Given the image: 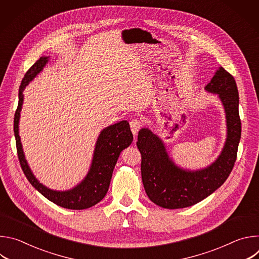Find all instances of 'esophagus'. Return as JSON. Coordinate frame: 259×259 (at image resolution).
Masks as SVG:
<instances>
[{"mask_svg": "<svg viewBox=\"0 0 259 259\" xmlns=\"http://www.w3.org/2000/svg\"><path fill=\"white\" fill-rule=\"evenodd\" d=\"M141 122L137 119H133L130 121V127H131V131L133 133V135H136L138 133V131L141 128Z\"/></svg>", "mask_w": 259, "mask_h": 259, "instance_id": "esophagus-1", "label": "esophagus"}]
</instances>
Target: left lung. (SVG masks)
<instances>
[{
	"label": "left lung",
	"instance_id": "left-lung-1",
	"mask_svg": "<svg viewBox=\"0 0 259 259\" xmlns=\"http://www.w3.org/2000/svg\"><path fill=\"white\" fill-rule=\"evenodd\" d=\"M205 90L218 94L225 106L228 126L223 152L207 168L197 171L179 168L156 134L147 128L138 132L136 144L141 154L143 187L147 197L160 207L179 209L201 202L223 186L234 168L241 138L236 81L224 67H219Z\"/></svg>",
	"mask_w": 259,
	"mask_h": 259
}]
</instances>
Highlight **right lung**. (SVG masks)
Masks as SVG:
<instances>
[{"mask_svg":"<svg viewBox=\"0 0 259 259\" xmlns=\"http://www.w3.org/2000/svg\"><path fill=\"white\" fill-rule=\"evenodd\" d=\"M48 58L49 57L43 56L36 60L34 64L26 71L19 87L18 106L14 116V135L16 140L18 160L24 175L31 186L49 201L66 209H87L99 203L106 195L118 158L121 152L132 143L133 135L127 121L119 122L103 129L96 141L90 170L84 180H82V182L73 189L64 192H58L50 190L40 183L38 179L33 176L24 158L18 132V123L20 118V110L23 103L22 92L26 85L40 71L43 70V67L48 62Z\"/></svg>","mask_w":259,"mask_h":259,"instance_id":"add662e5","label":"right lung"}]
</instances>
